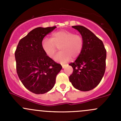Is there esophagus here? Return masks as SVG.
I'll use <instances>...</instances> for the list:
<instances>
[{
  "label": "esophagus",
  "mask_w": 121,
  "mask_h": 121,
  "mask_svg": "<svg viewBox=\"0 0 121 121\" xmlns=\"http://www.w3.org/2000/svg\"><path fill=\"white\" fill-rule=\"evenodd\" d=\"M62 67H63V68H65V65H64V64H62Z\"/></svg>",
  "instance_id": "obj_1"
}]
</instances>
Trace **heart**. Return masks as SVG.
Returning <instances> with one entry per match:
<instances>
[{"label": "heart", "mask_w": 121, "mask_h": 121, "mask_svg": "<svg viewBox=\"0 0 121 121\" xmlns=\"http://www.w3.org/2000/svg\"><path fill=\"white\" fill-rule=\"evenodd\" d=\"M60 52L55 57V60L66 63L77 58L82 50L84 39L81 36L63 30L53 33L51 39L44 38L41 41V48L46 56L53 58L58 47Z\"/></svg>", "instance_id": "obj_1"}]
</instances>
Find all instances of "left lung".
Listing matches in <instances>:
<instances>
[{
	"label": "left lung",
	"mask_w": 121,
	"mask_h": 121,
	"mask_svg": "<svg viewBox=\"0 0 121 121\" xmlns=\"http://www.w3.org/2000/svg\"><path fill=\"white\" fill-rule=\"evenodd\" d=\"M72 27L81 34L84 47L76 60L69 64L73 68L69 80L75 88L88 91L99 84L104 75L107 52L102 41L90 30L82 26Z\"/></svg>",
	"instance_id": "1"
}]
</instances>
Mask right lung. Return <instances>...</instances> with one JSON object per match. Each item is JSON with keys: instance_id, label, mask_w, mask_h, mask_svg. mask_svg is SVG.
I'll return each mask as SVG.
<instances>
[{"instance_id": "obj_1", "label": "right lung", "mask_w": 121, "mask_h": 121, "mask_svg": "<svg viewBox=\"0 0 121 121\" xmlns=\"http://www.w3.org/2000/svg\"><path fill=\"white\" fill-rule=\"evenodd\" d=\"M56 26L37 27L19 41L15 52L17 75L24 86L36 94L50 91L61 71V64L46 56L41 48L44 37Z\"/></svg>"}]
</instances>
